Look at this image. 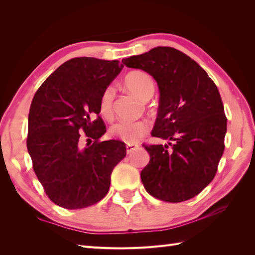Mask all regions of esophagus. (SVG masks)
<instances>
[{
	"label": "esophagus",
	"mask_w": 255,
	"mask_h": 255,
	"mask_svg": "<svg viewBox=\"0 0 255 255\" xmlns=\"http://www.w3.org/2000/svg\"><path fill=\"white\" fill-rule=\"evenodd\" d=\"M139 147L138 144H135V143H131V144H127V152L128 154H131L135 149H137Z\"/></svg>",
	"instance_id": "obj_1"
}]
</instances>
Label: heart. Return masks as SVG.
<instances>
[{"label": "heart", "instance_id": "1", "mask_svg": "<svg viewBox=\"0 0 255 255\" xmlns=\"http://www.w3.org/2000/svg\"><path fill=\"white\" fill-rule=\"evenodd\" d=\"M127 88L143 100L149 99L155 92V83L149 74L143 71H132L124 77ZM116 89L112 85L107 86L99 98V111L105 119H110L113 115V101ZM150 123L147 120L138 121H118L110 128L111 136L128 144L138 142L148 133Z\"/></svg>", "mask_w": 255, "mask_h": 255}]
</instances>
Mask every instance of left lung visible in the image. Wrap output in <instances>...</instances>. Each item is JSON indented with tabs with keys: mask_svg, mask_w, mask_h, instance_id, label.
<instances>
[{
	"mask_svg": "<svg viewBox=\"0 0 255 255\" xmlns=\"http://www.w3.org/2000/svg\"><path fill=\"white\" fill-rule=\"evenodd\" d=\"M155 78L160 98L151 135L168 145H145L150 160L140 172L148 193L179 203L212 182L225 149L227 118L218 88L205 70L171 47L122 60Z\"/></svg>",
	"mask_w": 255,
	"mask_h": 255,
	"instance_id": "8db88e82",
	"label": "left lung"
}]
</instances>
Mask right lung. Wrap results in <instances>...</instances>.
<instances>
[{
    "mask_svg": "<svg viewBox=\"0 0 255 255\" xmlns=\"http://www.w3.org/2000/svg\"><path fill=\"white\" fill-rule=\"evenodd\" d=\"M122 67L118 60L71 59L33 96L27 149L33 171L56 205L77 209L103 200L113 168L127 156L121 140H100L106 132L99 117L100 95ZM83 139L94 142L82 147Z\"/></svg>",
    "mask_w": 255,
    "mask_h": 255,
    "instance_id": "add662e5",
    "label": "right lung"
}]
</instances>
